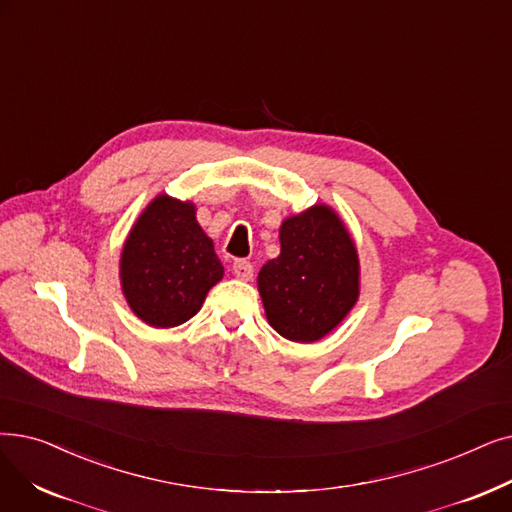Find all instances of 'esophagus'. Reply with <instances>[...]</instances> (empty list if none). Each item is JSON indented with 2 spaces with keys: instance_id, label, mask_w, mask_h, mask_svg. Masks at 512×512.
Masks as SVG:
<instances>
[{
  "instance_id": "34e87169",
  "label": "esophagus",
  "mask_w": 512,
  "mask_h": 512,
  "mask_svg": "<svg viewBox=\"0 0 512 512\" xmlns=\"http://www.w3.org/2000/svg\"><path fill=\"white\" fill-rule=\"evenodd\" d=\"M232 270H234V276L240 278V280H251L253 278V263L247 261V259H236L234 265H232Z\"/></svg>"
}]
</instances>
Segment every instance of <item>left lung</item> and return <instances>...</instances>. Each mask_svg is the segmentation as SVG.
<instances>
[{
    "label": "left lung",
    "mask_w": 512,
    "mask_h": 512,
    "mask_svg": "<svg viewBox=\"0 0 512 512\" xmlns=\"http://www.w3.org/2000/svg\"><path fill=\"white\" fill-rule=\"evenodd\" d=\"M270 326L288 341L314 343L337 328L360 295V261L339 215L326 205L286 217L280 255L257 276Z\"/></svg>",
    "instance_id": "left-lung-1"
}]
</instances>
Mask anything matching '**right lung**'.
<instances>
[{"label":"right lung","instance_id":"add662e5","mask_svg":"<svg viewBox=\"0 0 512 512\" xmlns=\"http://www.w3.org/2000/svg\"><path fill=\"white\" fill-rule=\"evenodd\" d=\"M224 276L213 240L196 221V207L161 194L133 224L121 253L123 295L154 328L190 320Z\"/></svg>","mask_w":512,"mask_h":512}]
</instances>
